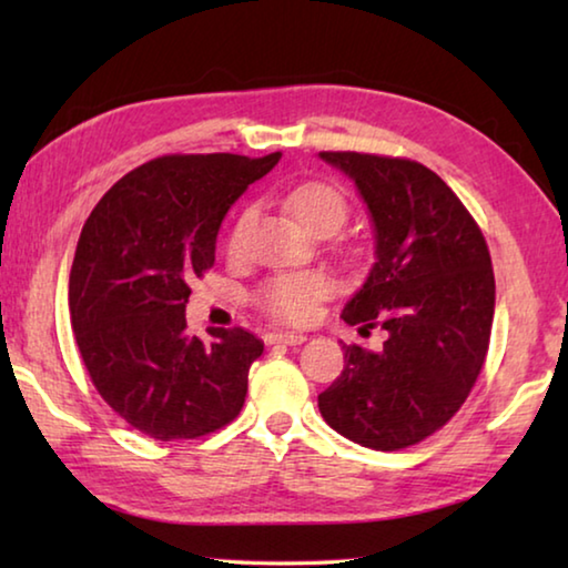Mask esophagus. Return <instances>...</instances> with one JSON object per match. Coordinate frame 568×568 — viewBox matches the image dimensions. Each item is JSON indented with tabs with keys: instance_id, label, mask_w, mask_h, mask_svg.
I'll use <instances>...</instances> for the list:
<instances>
[{
	"instance_id": "1",
	"label": "esophagus",
	"mask_w": 568,
	"mask_h": 568,
	"mask_svg": "<svg viewBox=\"0 0 568 568\" xmlns=\"http://www.w3.org/2000/svg\"><path fill=\"white\" fill-rule=\"evenodd\" d=\"M271 343H283V345H301L305 343L303 333H287V331H277L271 335Z\"/></svg>"
}]
</instances>
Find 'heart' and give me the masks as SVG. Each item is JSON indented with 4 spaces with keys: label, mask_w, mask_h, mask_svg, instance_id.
I'll list each match as a JSON object with an SVG mask.
<instances>
[{
    "label": "heart",
    "mask_w": 568,
    "mask_h": 568,
    "mask_svg": "<svg viewBox=\"0 0 568 568\" xmlns=\"http://www.w3.org/2000/svg\"><path fill=\"white\" fill-rule=\"evenodd\" d=\"M287 210L301 223L307 233H321L328 230L335 233L348 215V203H345L343 192L328 182H305L287 195ZM240 237V227L233 233V245ZM333 293V283L328 275L305 271V273H287L267 281L263 287L261 301L267 313L275 318L303 323L313 315L315 305L323 297Z\"/></svg>",
    "instance_id": "heart-1"
}]
</instances>
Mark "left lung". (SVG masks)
Here are the masks:
<instances>
[{"mask_svg":"<svg viewBox=\"0 0 568 568\" xmlns=\"http://www.w3.org/2000/svg\"><path fill=\"white\" fill-rule=\"evenodd\" d=\"M318 158L353 180L376 240V263L341 318L386 331L381 351L343 345V373L318 408L353 444L406 448L444 426L478 378L496 305L491 255L454 190L420 162Z\"/></svg>","mask_w":568,"mask_h":568,"instance_id":"left-lung-1","label":"left lung"}]
</instances>
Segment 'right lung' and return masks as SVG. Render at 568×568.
<instances>
[{
    "label": "right lung",
    "mask_w": 568,
    "mask_h": 568,
    "mask_svg": "<svg viewBox=\"0 0 568 568\" xmlns=\"http://www.w3.org/2000/svg\"><path fill=\"white\" fill-rule=\"evenodd\" d=\"M265 158L165 155L104 192L82 227L70 273L77 348L108 406L150 438H197L245 403L263 341L245 328L187 333L190 281L215 263L220 225Z\"/></svg>",
    "instance_id": "add662e5"
}]
</instances>
